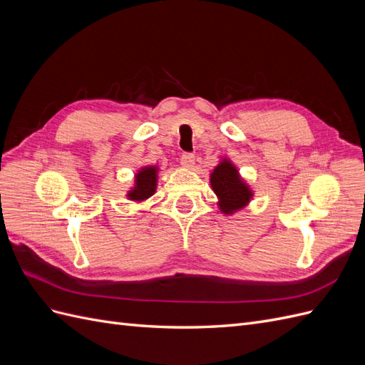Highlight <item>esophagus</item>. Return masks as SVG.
Segmentation results:
<instances>
[{"label": "esophagus", "mask_w": 365, "mask_h": 365, "mask_svg": "<svg viewBox=\"0 0 365 365\" xmlns=\"http://www.w3.org/2000/svg\"><path fill=\"white\" fill-rule=\"evenodd\" d=\"M181 163L185 169H193L195 168V155L193 153H182Z\"/></svg>", "instance_id": "obj_1"}]
</instances>
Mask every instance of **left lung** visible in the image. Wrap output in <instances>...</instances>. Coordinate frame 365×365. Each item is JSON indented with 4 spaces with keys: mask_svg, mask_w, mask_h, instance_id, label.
<instances>
[{
    "mask_svg": "<svg viewBox=\"0 0 365 365\" xmlns=\"http://www.w3.org/2000/svg\"><path fill=\"white\" fill-rule=\"evenodd\" d=\"M210 184L217 196V207L224 215H233L245 208L252 200L254 192L236 165L228 158H222L210 173Z\"/></svg>",
    "mask_w": 365,
    "mask_h": 365,
    "instance_id": "left-lung-1",
    "label": "left lung"
}]
</instances>
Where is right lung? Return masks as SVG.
<instances>
[{
	"instance_id": "obj_1",
	"label": "right lung",
	"mask_w": 365,
	"mask_h": 365,
	"mask_svg": "<svg viewBox=\"0 0 365 365\" xmlns=\"http://www.w3.org/2000/svg\"><path fill=\"white\" fill-rule=\"evenodd\" d=\"M158 165H145L135 173L134 187L128 192L126 197L129 201L141 202L146 201L157 192L158 185Z\"/></svg>"
}]
</instances>
